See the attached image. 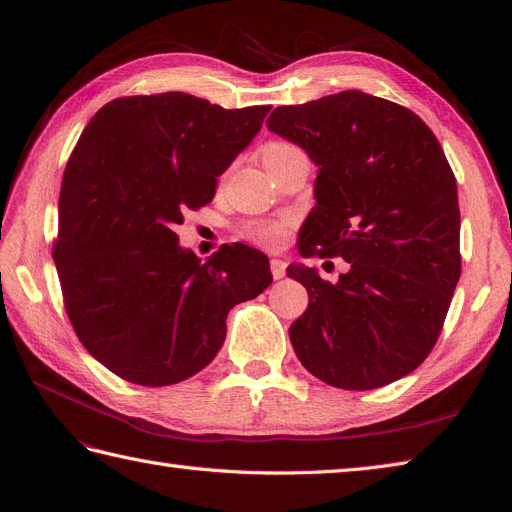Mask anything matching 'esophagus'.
I'll return each mask as SVG.
<instances>
[{
	"instance_id": "obj_1",
	"label": "esophagus",
	"mask_w": 512,
	"mask_h": 512,
	"mask_svg": "<svg viewBox=\"0 0 512 512\" xmlns=\"http://www.w3.org/2000/svg\"><path fill=\"white\" fill-rule=\"evenodd\" d=\"M271 273L275 280H282V277L286 275V262L282 258H273L271 260Z\"/></svg>"
}]
</instances>
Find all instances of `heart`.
<instances>
[{
    "label": "heart",
    "instance_id": "1",
    "mask_svg": "<svg viewBox=\"0 0 512 512\" xmlns=\"http://www.w3.org/2000/svg\"><path fill=\"white\" fill-rule=\"evenodd\" d=\"M292 151H299L294 145L290 143H269L262 151V160H269V158H280L286 156V153ZM243 235L258 243V245H265V247H280L286 237H288V220H269V222H252L243 228Z\"/></svg>",
    "mask_w": 512,
    "mask_h": 512
}]
</instances>
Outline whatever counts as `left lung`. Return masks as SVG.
I'll return each instance as SVG.
<instances>
[{"label": "left lung", "mask_w": 512, "mask_h": 512, "mask_svg": "<svg viewBox=\"0 0 512 512\" xmlns=\"http://www.w3.org/2000/svg\"><path fill=\"white\" fill-rule=\"evenodd\" d=\"M267 128L318 166L299 254L348 262L335 284L301 262L286 271L309 297L288 329L299 361L348 391L408 376L438 342L461 275L457 181L438 138L356 89L277 106Z\"/></svg>", "instance_id": "left-lung-1"}]
</instances>
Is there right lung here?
<instances>
[{
	"label": "right lung",
	"mask_w": 512,
	"mask_h": 512,
	"mask_svg": "<svg viewBox=\"0 0 512 512\" xmlns=\"http://www.w3.org/2000/svg\"><path fill=\"white\" fill-rule=\"evenodd\" d=\"M269 111L168 91L108 102L83 130L53 258L76 335L119 378L166 386L198 374L224 344L230 309L273 282L254 247L224 245L200 262L173 230L211 203Z\"/></svg>",
	"instance_id": "obj_1"
}]
</instances>
